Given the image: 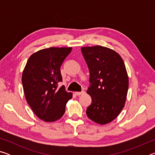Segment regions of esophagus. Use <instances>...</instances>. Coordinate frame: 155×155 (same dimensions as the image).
I'll list each match as a JSON object with an SVG mask.
<instances>
[{
    "label": "esophagus",
    "instance_id": "1",
    "mask_svg": "<svg viewBox=\"0 0 155 155\" xmlns=\"http://www.w3.org/2000/svg\"><path fill=\"white\" fill-rule=\"evenodd\" d=\"M76 95L77 96H80V95H82V94H85V91H77V92H75Z\"/></svg>",
    "mask_w": 155,
    "mask_h": 155
}]
</instances>
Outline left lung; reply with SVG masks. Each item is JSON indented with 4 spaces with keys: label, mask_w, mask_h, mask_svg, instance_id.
Here are the masks:
<instances>
[{
    "label": "left lung",
    "mask_w": 155,
    "mask_h": 155,
    "mask_svg": "<svg viewBox=\"0 0 155 155\" xmlns=\"http://www.w3.org/2000/svg\"><path fill=\"white\" fill-rule=\"evenodd\" d=\"M81 52L90 71V87L87 93L91 103L86 114L100 124L111 122L124 107L128 88V77L122 57L106 47H82Z\"/></svg>",
    "instance_id": "8db88e82"
}]
</instances>
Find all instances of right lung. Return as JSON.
<instances>
[{"instance_id":"obj_1","label":"right lung","mask_w":155,"mask_h":155,"mask_svg":"<svg viewBox=\"0 0 155 155\" xmlns=\"http://www.w3.org/2000/svg\"><path fill=\"white\" fill-rule=\"evenodd\" d=\"M72 48H48L33 54L22 72V83L26 100L37 116L50 122L64 115L72 94L62 82L60 68Z\"/></svg>"}]
</instances>
